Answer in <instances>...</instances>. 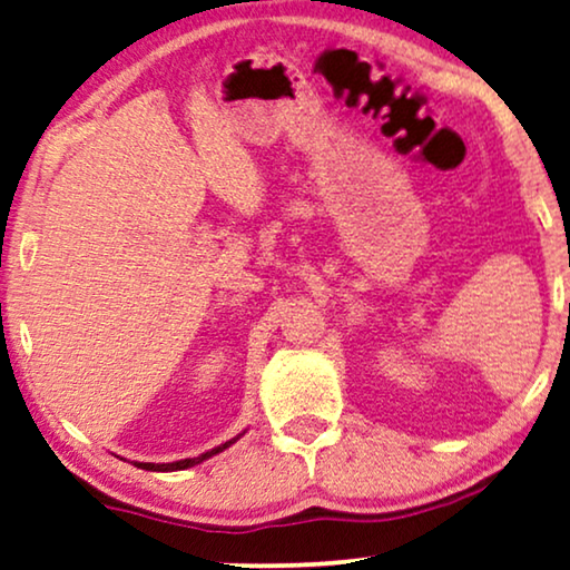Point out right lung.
Here are the masks:
<instances>
[{
  "instance_id": "1",
  "label": "right lung",
  "mask_w": 570,
  "mask_h": 570,
  "mask_svg": "<svg viewBox=\"0 0 570 570\" xmlns=\"http://www.w3.org/2000/svg\"><path fill=\"white\" fill-rule=\"evenodd\" d=\"M240 435H243V432H240ZM240 435L233 438V440H227L225 445H217V448L207 450V453H202L197 458H184V461H176V463H135V465H138V469H146V471H184V469H191V465H197L202 461H207V458H212V455L223 453L225 448H230L233 443H237V440H240Z\"/></svg>"
}]
</instances>
